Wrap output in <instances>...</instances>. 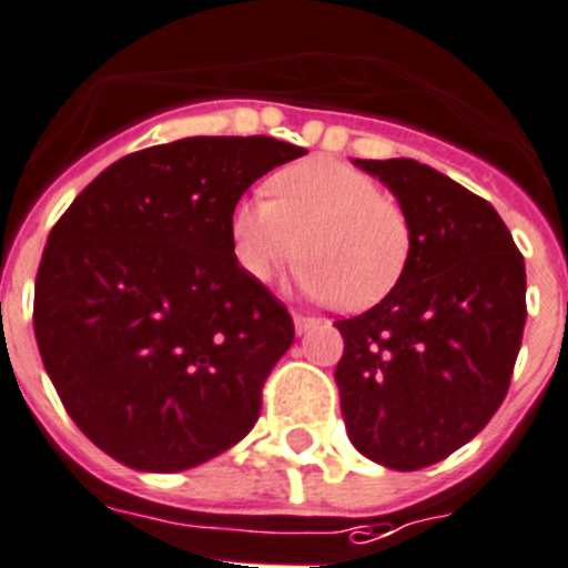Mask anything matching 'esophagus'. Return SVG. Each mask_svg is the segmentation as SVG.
Masks as SVG:
<instances>
[{
  "label": "esophagus",
  "mask_w": 568,
  "mask_h": 568,
  "mask_svg": "<svg viewBox=\"0 0 568 568\" xmlns=\"http://www.w3.org/2000/svg\"><path fill=\"white\" fill-rule=\"evenodd\" d=\"M293 321H295V332H298V334H306V332H310V328L321 326V317L306 315V312H295Z\"/></svg>",
  "instance_id": "1"
}]
</instances>
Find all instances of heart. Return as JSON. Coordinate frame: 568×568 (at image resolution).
Segmentation results:
<instances>
[{
	"instance_id": "1",
	"label": "heart",
	"mask_w": 568,
	"mask_h": 568,
	"mask_svg": "<svg viewBox=\"0 0 568 568\" xmlns=\"http://www.w3.org/2000/svg\"><path fill=\"white\" fill-rule=\"evenodd\" d=\"M273 200H245L231 217V245L242 273L267 281L310 256L301 287L365 310L385 298L409 262L413 234L404 209L379 181L332 159L284 166L270 181Z\"/></svg>"
}]
</instances>
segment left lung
<instances>
[{
    "label": "left lung",
    "instance_id": "obj_1",
    "mask_svg": "<svg viewBox=\"0 0 568 568\" xmlns=\"http://www.w3.org/2000/svg\"><path fill=\"white\" fill-rule=\"evenodd\" d=\"M398 197L413 234L396 287L334 326L345 429L368 460L435 466L485 429L527 321L524 258L488 200L413 159L354 161Z\"/></svg>",
    "mask_w": 568,
    "mask_h": 568
}]
</instances>
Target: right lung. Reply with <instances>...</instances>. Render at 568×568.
<instances>
[{
	"instance_id": "add662e5",
	"label": "right lung",
	"mask_w": 568,
	"mask_h": 568,
	"mask_svg": "<svg viewBox=\"0 0 568 568\" xmlns=\"http://www.w3.org/2000/svg\"><path fill=\"white\" fill-rule=\"evenodd\" d=\"M270 136H192L102 170L50 231L32 326L44 368L94 446L142 471L231 449L295 339L242 273L231 217L253 181L304 155Z\"/></svg>"
}]
</instances>
